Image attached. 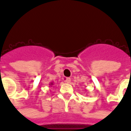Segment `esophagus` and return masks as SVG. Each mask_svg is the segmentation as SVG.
Returning a JSON list of instances; mask_svg holds the SVG:
<instances>
[{"mask_svg": "<svg viewBox=\"0 0 131 131\" xmlns=\"http://www.w3.org/2000/svg\"><path fill=\"white\" fill-rule=\"evenodd\" d=\"M70 81H71V79L69 78V77H66V78L65 79V81L68 83H70Z\"/></svg>", "mask_w": 131, "mask_h": 131, "instance_id": "1", "label": "esophagus"}]
</instances>
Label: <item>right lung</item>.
Instances as JSON below:
<instances>
[{
	"instance_id": "add662e5",
	"label": "right lung",
	"mask_w": 131,
	"mask_h": 131,
	"mask_svg": "<svg viewBox=\"0 0 131 131\" xmlns=\"http://www.w3.org/2000/svg\"><path fill=\"white\" fill-rule=\"evenodd\" d=\"M53 85V82H51L50 83V85Z\"/></svg>"
}]
</instances>
